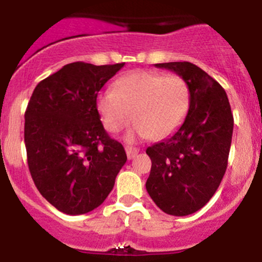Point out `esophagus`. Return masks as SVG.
Wrapping results in <instances>:
<instances>
[{
	"label": "esophagus",
	"mask_w": 262,
	"mask_h": 262,
	"mask_svg": "<svg viewBox=\"0 0 262 262\" xmlns=\"http://www.w3.org/2000/svg\"><path fill=\"white\" fill-rule=\"evenodd\" d=\"M140 149L139 147H132V146H126V152H127L128 159H134L137 154H139Z\"/></svg>",
	"instance_id": "obj_1"
}]
</instances>
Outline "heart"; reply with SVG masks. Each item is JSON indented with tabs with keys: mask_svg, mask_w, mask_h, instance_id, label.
Listing matches in <instances>:
<instances>
[{
	"mask_svg": "<svg viewBox=\"0 0 262 262\" xmlns=\"http://www.w3.org/2000/svg\"><path fill=\"white\" fill-rule=\"evenodd\" d=\"M190 86L182 76L135 71L120 77L97 98L105 130L120 131L134 116L127 139H163L177 130L190 108Z\"/></svg>",
	"mask_w": 262,
	"mask_h": 262,
	"instance_id": "heart-1",
	"label": "heart"
}]
</instances>
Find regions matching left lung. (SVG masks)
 Listing matches in <instances>:
<instances>
[{"label": "left lung", "mask_w": 262, "mask_h": 262, "mask_svg": "<svg viewBox=\"0 0 262 262\" xmlns=\"http://www.w3.org/2000/svg\"><path fill=\"white\" fill-rule=\"evenodd\" d=\"M182 76L190 86V108L180 128L151 145L146 191L158 208L174 216L200 210L218 190L228 165L233 115L227 93L191 62L157 63Z\"/></svg>", "instance_id": "left-lung-1"}]
</instances>
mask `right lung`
I'll return each instance as SVG.
<instances>
[{"label":"right lung","instance_id":"1","mask_svg":"<svg viewBox=\"0 0 262 262\" xmlns=\"http://www.w3.org/2000/svg\"><path fill=\"white\" fill-rule=\"evenodd\" d=\"M125 63L72 62L35 86L25 111L30 174L57 210L80 215L102 205L127 160L100 122L97 97Z\"/></svg>","mask_w":262,"mask_h":262}]
</instances>
